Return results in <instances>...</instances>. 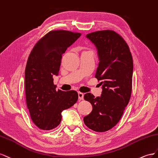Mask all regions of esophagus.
Segmentation results:
<instances>
[{
	"mask_svg": "<svg viewBox=\"0 0 158 158\" xmlns=\"http://www.w3.org/2000/svg\"><path fill=\"white\" fill-rule=\"evenodd\" d=\"M78 97H79V100H83L84 99V94L83 93H81V92H79L78 93Z\"/></svg>",
	"mask_w": 158,
	"mask_h": 158,
	"instance_id": "34e87169",
	"label": "esophagus"
}]
</instances>
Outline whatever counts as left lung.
Wrapping results in <instances>:
<instances>
[{
	"mask_svg": "<svg viewBox=\"0 0 158 158\" xmlns=\"http://www.w3.org/2000/svg\"><path fill=\"white\" fill-rule=\"evenodd\" d=\"M87 38L98 49L99 64L95 78L102 86L100 97L84 95L93 110L83 121L93 131L103 132L116 125L128 104L132 94L133 59L128 45L116 31L110 30L89 33Z\"/></svg>",
	"mask_w": 158,
	"mask_h": 158,
	"instance_id": "8db88e82",
	"label": "left lung"
}]
</instances>
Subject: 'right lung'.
Segmentation results:
<instances>
[{"label":"right lung","mask_w":158,"mask_h":158,"mask_svg":"<svg viewBox=\"0 0 158 158\" xmlns=\"http://www.w3.org/2000/svg\"><path fill=\"white\" fill-rule=\"evenodd\" d=\"M81 34L64 30L49 31L35 44L25 69L26 105L31 120L44 130L56 128L61 112L71 107L78 93L56 89L53 76L57 75L62 55Z\"/></svg>","instance_id":"1"}]
</instances>
